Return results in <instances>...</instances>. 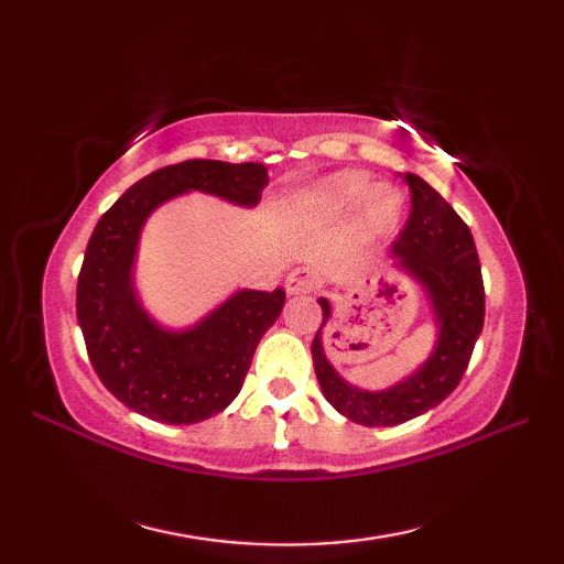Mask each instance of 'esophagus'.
I'll return each mask as SVG.
<instances>
[{"label":"esophagus","instance_id":"34e87169","mask_svg":"<svg viewBox=\"0 0 564 564\" xmlns=\"http://www.w3.org/2000/svg\"><path fill=\"white\" fill-rule=\"evenodd\" d=\"M317 285V275L315 271L310 269H293L289 273V279H285V291H289L291 295H297V293H310Z\"/></svg>","mask_w":564,"mask_h":564}]
</instances>
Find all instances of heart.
<instances>
[{
    "label": "heart",
    "instance_id": "1",
    "mask_svg": "<svg viewBox=\"0 0 564 564\" xmlns=\"http://www.w3.org/2000/svg\"><path fill=\"white\" fill-rule=\"evenodd\" d=\"M361 200V223L370 232L388 230L402 213V194L392 184H373L356 170H344L327 176L313 188V203L327 213H346Z\"/></svg>",
    "mask_w": 564,
    "mask_h": 564
}]
</instances>
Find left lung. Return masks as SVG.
<instances>
[{
	"mask_svg": "<svg viewBox=\"0 0 564 564\" xmlns=\"http://www.w3.org/2000/svg\"><path fill=\"white\" fill-rule=\"evenodd\" d=\"M412 213L392 242L394 269L422 285L436 325V344L426 361L386 390H364L344 380L322 346L332 303L322 305V325L313 339V364L327 402L364 426H394L434 410L458 388L485 325V285L475 239L436 188L416 174H404Z\"/></svg>",
	"mask_w": 564,
	"mask_h": 564,
	"instance_id": "obj_1",
	"label": "left lung"
}]
</instances>
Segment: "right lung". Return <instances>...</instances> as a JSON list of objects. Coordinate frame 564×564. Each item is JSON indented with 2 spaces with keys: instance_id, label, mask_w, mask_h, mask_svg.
<instances>
[{
  "instance_id": "obj_1",
  "label": "right lung",
  "mask_w": 564,
  "mask_h": 564,
  "mask_svg": "<svg viewBox=\"0 0 564 564\" xmlns=\"http://www.w3.org/2000/svg\"><path fill=\"white\" fill-rule=\"evenodd\" d=\"M267 184L269 170L257 162L186 160L140 178L94 227L77 281V322L106 390L133 412L162 424H196L223 412L285 303L283 289H242L186 329L160 325L135 289L142 227L166 200L191 191L254 208Z\"/></svg>"
}]
</instances>
